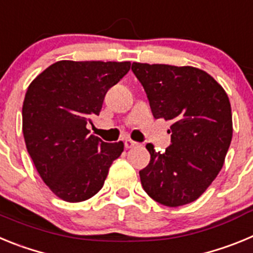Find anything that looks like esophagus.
<instances>
[{
  "label": "esophagus",
  "mask_w": 253,
  "mask_h": 253,
  "mask_svg": "<svg viewBox=\"0 0 253 253\" xmlns=\"http://www.w3.org/2000/svg\"><path fill=\"white\" fill-rule=\"evenodd\" d=\"M124 146L125 148H134V147H137L138 146V143L137 142H134V140L131 139H125L124 140Z\"/></svg>",
  "instance_id": "esophagus-1"
}]
</instances>
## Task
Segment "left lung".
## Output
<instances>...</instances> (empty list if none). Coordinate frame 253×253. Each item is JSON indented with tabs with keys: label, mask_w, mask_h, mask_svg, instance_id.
I'll list each match as a JSON object with an SVG mask.
<instances>
[{
	"label": "left lung",
	"mask_w": 253,
	"mask_h": 253,
	"mask_svg": "<svg viewBox=\"0 0 253 253\" xmlns=\"http://www.w3.org/2000/svg\"><path fill=\"white\" fill-rule=\"evenodd\" d=\"M156 119L172 123L171 146L151 153L139 171L140 182L153 200L166 207L195 202L222 169L231 144V102L210 75L195 67L131 64Z\"/></svg>",
	"instance_id": "obj_1"
}]
</instances>
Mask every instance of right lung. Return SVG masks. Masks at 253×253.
I'll return each mask as SVG.
<instances>
[{"label": "right lung", "instance_id": "1", "mask_svg": "<svg viewBox=\"0 0 253 253\" xmlns=\"http://www.w3.org/2000/svg\"><path fill=\"white\" fill-rule=\"evenodd\" d=\"M129 69L130 62L59 60L28 87L22 105L26 148L42 180L64 202H84L99 193L124 151V143L102 142L86 125Z\"/></svg>", "mask_w": 253, "mask_h": 253}]
</instances>
